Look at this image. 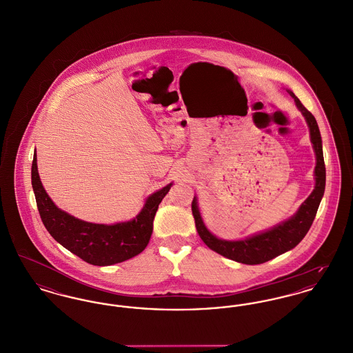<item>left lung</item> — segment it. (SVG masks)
I'll use <instances>...</instances> for the list:
<instances>
[{
  "instance_id": "obj_1",
  "label": "left lung",
  "mask_w": 353,
  "mask_h": 353,
  "mask_svg": "<svg viewBox=\"0 0 353 353\" xmlns=\"http://www.w3.org/2000/svg\"><path fill=\"white\" fill-rule=\"evenodd\" d=\"M287 92L294 100V104L301 112V114L304 116L308 124L312 146L316 156L314 189L312 190L308 199L297 209V212L285 221L267 230L254 233L245 239L224 240L213 234L205 227L203 217L200 214L197 196H194L192 201V213L194 217L196 229L201 240L209 248L217 252L219 254L247 265L263 264L294 248L305 237V234L311 228L312 223L314 220V216L317 213V209L325 190V165H324L323 143H321L319 125L316 123V119L313 117L311 112L305 109V106L300 103V100L294 96V93L290 89Z\"/></svg>"
}]
</instances>
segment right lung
Returning a JSON list of instances; mask_svg holds the SVG:
<instances>
[{
	"label": "right lung",
	"mask_w": 353,
	"mask_h": 353,
	"mask_svg": "<svg viewBox=\"0 0 353 353\" xmlns=\"http://www.w3.org/2000/svg\"><path fill=\"white\" fill-rule=\"evenodd\" d=\"M172 185L173 183L148 196L139 214L129 221L116 224L88 223L61 210L52 201L42 187L37 154L33 156L32 187L45 228L63 248L92 265H113L141 253L150 240L159 205Z\"/></svg>",
	"instance_id": "obj_1"
}]
</instances>
